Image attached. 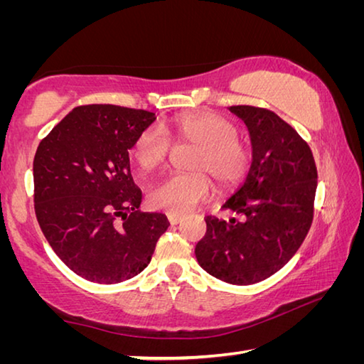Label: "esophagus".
I'll list each match as a JSON object with an SVG mask.
<instances>
[{"label": "esophagus", "mask_w": 364, "mask_h": 364, "mask_svg": "<svg viewBox=\"0 0 364 364\" xmlns=\"http://www.w3.org/2000/svg\"><path fill=\"white\" fill-rule=\"evenodd\" d=\"M167 217H168L170 225H178V223H180V221L183 220L181 215H175V213H168Z\"/></svg>", "instance_id": "34e87169"}]
</instances>
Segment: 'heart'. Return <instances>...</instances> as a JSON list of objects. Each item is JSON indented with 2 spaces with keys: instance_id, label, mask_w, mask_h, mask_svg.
Listing matches in <instances>:
<instances>
[{
  "instance_id": "obj_1",
  "label": "heart",
  "mask_w": 364,
  "mask_h": 364,
  "mask_svg": "<svg viewBox=\"0 0 364 364\" xmlns=\"http://www.w3.org/2000/svg\"><path fill=\"white\" fill-rule=\"evenodd\" d=\"M167 132L176 144L196 147L189 162L194 173L170 175L157 183L149 193V204L157 210L183 215L205 200L210 193V180L204 171L223 189L236 186L247 175L250 151L237 139V127L223 115L184 114L168 123ZM170 149V141L159 128L149 127L138 134L132 156L141 170L149 171L167 160Z\"/></svg>"
}]
</instances>
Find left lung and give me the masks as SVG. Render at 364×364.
I'll use <instances>...</instances> for the list:
<instances>
[{
    "mask_svg": "<svg viewBox=\"0 0 364 364\" xmlns=\"http://www.w3.org/2000/svg\"><path fill=\"white\" fill-rule=\"evenodd\" d=\"M247 127L252 164L223 208L230 221L207 217L196 258L208 274L247 286L269 278L295 255L313 221L318 171L310 146L268 109L231 106Z\"/></svg>",
    "mask_w": 364,
    "mask_h": 364,
    "instance_id": "1",
    "label": "left lung"
}]
</instances>
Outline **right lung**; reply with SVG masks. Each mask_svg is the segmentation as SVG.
Returning <instances> with one entry per match:
<instances>
[{
    "instance_id": "right-lung-1",
    "label": "right lung",
    "mask_w": 364,
    "mask_h": 364,
    "mask_svg": "<svg viewBox=\"0 0 364 364\" xmlns=\"http://www.w3.org/2000/svg\"><path fill=\"white\" fill-rule=\"evenodd\" d=\"M154 120L141 109L80 106L36 149V220L60 260L91 282L134 278L170 226L164 213L138 210L143 194L130 171L128 151Z\"/></svg>"
}]
</instances>
